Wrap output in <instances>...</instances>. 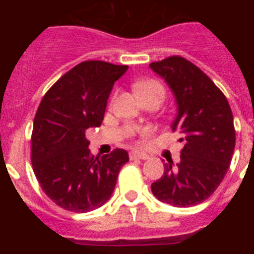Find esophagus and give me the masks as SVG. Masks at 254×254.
<instances>
[{"label": "esophagus", "mask_w": 254, "mask_h": 254, "mask_svg": "<svg viewBox=\"0 0 254 254\" xmlns=\"http://www.w3.org/2000/svg\"><path fill=\"white\" fill-rule=\"evenodd\" d=\"M129 159L131 160H137V159L138 160H146V159H149V155L142 151H132L129 154Z\"/></svg>", "instance_id": "1"}]
</instances>
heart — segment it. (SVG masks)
I'll list each match as a JSON object with an SVG mask.
<instances>
[{"label": "heart", "instance_id": "heart-1", "mask_svg": "<svg viewBox=\"0 0 254 254\" xmlns=\"http://www.w3.org/2000/svg\"><path fill=\"white\" fill-rule=\"evenodd\" d=\"M136 89V93L140 96L149 95V94H163L165 95V90H164V86L156 80H146V81L138 82L134 86ZM142 133H146V131H142Z\"/></svg>", "mask_w": 254, "mask_h": 254}]
</instances>
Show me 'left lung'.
<instances>
[{"label": "left lung", "mask_w": 254, "mask_h": 254, "mask_svg": "<svg viewBox=\"0 0 254 254\" xmlns=\"http://www.w3.org/2000/svg\"><path fill=\"white\" fill-rule=\"evenodd\" d=\"M176 95L178 114L172 131L181 133V161L164 164V176L151 185L154 196L177 207L198 205L214 193L229 169L235 128L228 99L214 81L181 56L150 64Z\"/></svg>", "instance_id": "obj_1"}]
</instances>
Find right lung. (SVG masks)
<instances>
[{
  "label": "right lung",
  "instance_id": "1",
  "mask_svg": "<svg viewBox=\"0 0 254 254\" xmlns=\"http://www.w3.org/2000/svg\"><path fill=\"white\" fill-rule=\"evenodd\" d=\"M128 66L85 61L44 94L31 132V165L44 193L60 207L89 212L111 198L128 152L94 156L85 131L99 127L114 82Z\"/></svg>",
  "mask_w": 254,
  "mask_h": 254
}]
</instances>
